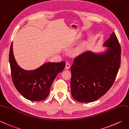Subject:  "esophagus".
I'll return each mask as SVG.
<instances>
[{
  "instance_id": "esophagus-1",
  "label": "esophagus",
  "mask_w": 129,
  "mask_h": 129,
  "mask_svg": "<svg viewBox=\"0 0 129 129\" xmlns=\"http://www.w3.org/2000/svg\"><path fill=\"white\" fill-rule=\"evenodd\" d=\"M70 64H69V62H66V65H65V69H68L70 68Z\"/></svg>"
}]
</instances>
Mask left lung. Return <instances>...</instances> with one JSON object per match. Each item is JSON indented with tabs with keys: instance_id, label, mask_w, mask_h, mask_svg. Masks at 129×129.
<instances>
[{
	"instance_id": "1",
	"label": "left lung",
	"mask_w": 129,
	"mask_h": 129,
	"mask_svg": "<svg viewBox=\"0 0 129 129\" xmlns=\"http://www.w3.org/2000/svg\"><path fill=\"white\" fill-rule=\"evenodd\" d=\"M103 45L108 48L103 54L87 51L74 59L70 87L73 97L78 102L95 101L115 82L121 64V49L114 32Z\"/></svg>"
}]
</instances>
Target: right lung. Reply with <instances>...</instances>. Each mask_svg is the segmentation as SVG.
Listing matches in <instances>:
<instances>
[{
	"label": "right lung",
	"mask_w": 129,
	"mask_h": 129,
	"mask_svg": "<svg viewBox=\"0 0 129 129\" xmlns=\"http://www.w3.org/2000/svg\"><path fill=\"white\" fill-rule=\"evenodd\" d=\"M12 43L9 51V63L12 81L18 91L26 99L41 101L47 97L56 75L64 69L65 61L47 62L34 70L20 68L14 57Z\"/></svg>",
	"instance_id": "obj_1"
}]
</instances>
